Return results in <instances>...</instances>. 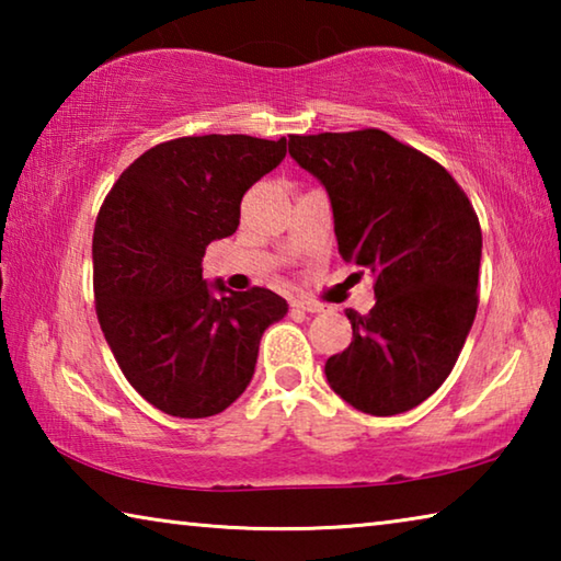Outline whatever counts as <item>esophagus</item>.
Wrapping results in <instances>:
<instances>
[{
  "instance_id": "esophagus-1",
  "label": "esophagus",
  "mask_w": 561,
  "mask_h": 561,
  "mask_svg": "<svg viewBox=\"0 0 561 561\" xmlns=\"http://www.w3.org/2000/svg\"><path fill=\"white\" fill-rule=\"evenodd\" d=\"M294 309H301V311H309V314H317V311H324V304H319L314 299H294L291 301Z\"/></svg>"
}]
</instances>
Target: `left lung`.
Listing matches in <instances>:
<instances>
[{"label": "left lung", "instance_id": "8db88e82", "mask_svg": "<svg viewBox=\"0 0 561 561\" xmlns=\"http://www.w3.org/2000/svg\"><path fill=\"white\" fill-rule=\"evenodd\" d=\"M289 156L327 187L339 254L374 274L366 317L324 366L348 405L405 413L443 386L478 311L482 232L440 163L386 130L289 136Z\"/></svg>", "mask_w": 561, "mask_h": 561}]
</instances>
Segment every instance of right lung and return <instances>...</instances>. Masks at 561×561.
Instances as JSON below:
<instances>
[{"instance_id": "add662e5", "label": "right lung", "mask_w": 561, "mask_h": 561, "mask_svg": "<svg viewBox=\"0 0 561 561\" xmlns=\"http://www.w3.org/2000/svg\"><path fill=\"white\" fill-rule=\"evenodd\" d=\"M284 156L287 138L165 140L133 160L101 205L96 317L123 376L158 411L222 413L252 381L264 329L287 314L270 289L203 279L207 244L237 230L242 195Z\"/></svg>"}]
</instances>
